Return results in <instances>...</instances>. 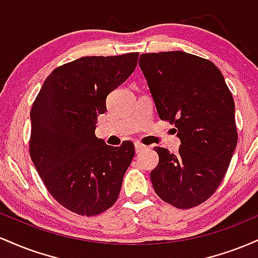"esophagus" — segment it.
<instances>
[{"label": "esophagus", "instance_id": "1", "mask_svg": "<svg viewBox=\"0 0 258 258\" xmlns=\"http://www.w3.org/2000/svg\"><path fill=\"white\" fill-rule=\"evenodd\" d=\"M135 148H136V153H137V154L144 152V150L147 149V147L144 146V144L139 143V142H136V143H135Z\"/></svg>", "mask_w": 258, "mask_h": 258}]
</instances>
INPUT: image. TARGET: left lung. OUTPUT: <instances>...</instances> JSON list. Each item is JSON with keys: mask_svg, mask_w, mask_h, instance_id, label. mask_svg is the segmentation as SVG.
I'll use <instances>...</instances> for the list:
<instances>
[{"mask_svg": "<svg viewBox=\"0 0 258 258\" xmlns=\"http://www.w3.org/2000/svg\"><path fill=\"white\" fill-rule=\"evenodd\" d=\"M146 76L160 119L177 127L178 154L155 147L154 190L177 209L206 201L223 180L238 143L234 100L212 61L182 51L144 53Z\"/></svg>", "mask_w": 258, "mask_h": 258, "instance_id": "8db88e82", "label": "left lung"}]
</instances>
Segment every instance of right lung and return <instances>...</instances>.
<instances>
[{"instance_id": "obj_1", "label": "right lung", "mask_w": 258, "mask_h": 258, "mask_svg": "<svg viewBox=\"0 0 258 258\" xmlns=\"http://www.w3.org/2000/svg\"><path fill=\"white\" fill-rule=\"evenodd\" d=\"M138 55L82 57L58 67L32 104L31 160L49 194L75 214L99 215L119 198L135 146L110 147L94 131L106 97L135 72Z\"/></svg>"}]
</instances>
